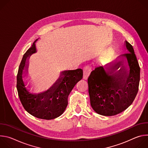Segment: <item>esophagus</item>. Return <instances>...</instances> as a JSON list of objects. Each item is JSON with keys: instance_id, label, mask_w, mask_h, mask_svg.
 Here are the masks:
<instances>
[{"instance_id": "esophagus-1", "label": "esophagus", "mask_w": 148, "mask_h": 148, "mask_svg": "<svg viewBox=\"0 0 148 148\" xmlns=\"http://www.w3.org/2000/svg\"><path fill=\"white\" fill-rule=\"evenodd\" d=\"M91 73V69L89 67H85L83 70V79H87Z\"/></svg>"}]
</instances>
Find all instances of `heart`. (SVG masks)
Listing matches in <instances>:
<instances>
[{
	"instance_id": "heart-1",
	"label": "heart",
	"mask_w": 148,
	"mask_h": 148,
	"mask_svg": "<svg viewBox=\"0 0 148 148\" xmlns=\"http://www.w3.org/2000/svg\"><path fill=\"white\" fill-rule=\"evenodd\" d=\"M114 53V49L112 46H110L105 49L98 57L97 62L98 64H104L108 62Z\"/></svg>"
}]
</instances>
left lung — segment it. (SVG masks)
<instances>
[{
  "label": "left lung",
  "mask_w": 148,
  "mask_h": 148,
  "mask_svg": "<svg viewBox=\"0 0 148 148\" xmlns=\"http://www.w3.org/2000/svg\"><path fill=\"white\" fill-rule=\"evenodd\" d=\"M125 43L128 53L121 56V60L105 69L95 68L88 78L91 105L99 115L113 116L122 112L132 104L138 93L140 67L132 46L127 41ZM123 57L127 59L128 69L123 65Z\"/></svg>",
  "instance_id": "obj_1"
}]
</instances>
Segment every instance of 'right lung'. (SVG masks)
<instances>
[{"label":"right lung","mask_w":148,"mask_h":148,"mask_svg":"<svg viewBox=\"0 0 148 148\" xmlns=\"http://www.w3.org/2000/svg\"><path fill=\"white\" fill-rule=\"evenodd\" d=\"M23 55L17 75V90L20 100L25 110L32 115L43 119H53L60 116L68 105V97L75 84L83 75L82 70L62 71L59 78L47 91L32 94L27 90L23 81V72L27 67V60L37 52L35 43Z\"/></svg>","instance_id":"1"}]
</instances>
